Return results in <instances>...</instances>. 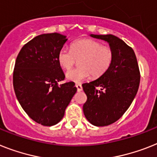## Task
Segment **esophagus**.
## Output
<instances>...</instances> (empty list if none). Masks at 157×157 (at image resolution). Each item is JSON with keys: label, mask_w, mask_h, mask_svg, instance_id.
<instances>
[{"label": "esophagus", "mask_w": 157, "mask_h": 157, "mask_svg": "<svg viewBox=\"0 0 157 157\" xmlns=\"http://www.w3.org/2000/svg\"><path fill=\"white\" fill-rule=\"evenodd\" d=\"M75 86L77 87L78 91H82V85L80 83H76Z\"/></svg>", "instance_id": "34e87169"}]
</instances>
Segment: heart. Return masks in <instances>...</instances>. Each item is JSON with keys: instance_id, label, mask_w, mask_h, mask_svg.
<instances>
[{"instance_id": "obj_1", "label": "heart", "mask_w": 157, "mask_h": 157, "mask_svg": "<svg viewBox=\"0 0 157 157\" xmlns=\"http://www.w3.org/2000/svg\"><path fill=\"white\" fill-rule=\"evenodd\" d=\"M79 58V67L67 73V79L75 82L83 81L90 74L94 78L103 75L111 67L114 54L110 47L87 38L74 41L71 50L63 47L58 54V63L65 70L71 69Z\"/></svg>"}]
</instances>
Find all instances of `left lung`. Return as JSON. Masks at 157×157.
Returning a JSON list of instances; mask_svg holds the SVG:
<instances>
[{
	"label": "left lung",
	"instance_id": "obj_1",
	"mask_svg": "<svg viewBox=\"0 0 157 157\" xmlns=\"http://www.w3.org/2000/svg\"><path fill=\"white\" fill-rule=\"evenodd\" d=\"M103 40L113 51V62L96 80L82 84L87 99L83 104L86 120L97 127L107 126L125 113L136 95L140 80L139 66L132 48L112 34H90Z\"/></svg>",
	"mask_w": 157,
	"mask_h": 157
}]
</instances>
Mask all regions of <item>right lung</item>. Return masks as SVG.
Returning <instances> with one entry per match:
<instances>
[{
    "mask_svg": "<svg viewBox=\"0 0 157 157\" xmlns=\"http://www.w3.org/2000/svg\"><path fill=\"white\" fill-rule=\"evenodd\" d=\"M67 41L58 33L38 35L17 57L13 77L17 99L27 115L43 126L61 121L77 91L74 82L58 84L65 78L58 54Z\"/></svg>",
    "mask_w": 157,
    "mask_h": 157,
    "instance_id": "obj_1",
    "label": "right lung"
}]
</instances>
